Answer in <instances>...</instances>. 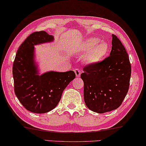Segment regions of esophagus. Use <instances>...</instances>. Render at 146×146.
I'll return each instance as SVG.
<instances>
[{
  "label": "esophagus",
  "instance_id": "34e87169",
  "mask_svg": "<svg viewBox=\"0 0 146 146\" xmlns=\"http://www.w3.org/2000/svg\"><path fill=\"white\" fill-rule=\"evenodd\" d=\"M74 72L76 74V77H80V76L81 71L79 69H78V68L74 69Z\"/></svg>",
  "mask_w": 146,
  "mask_h": 146
}]
</instances>
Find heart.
Wrapping results in <instances>:
<instances>
[{"label": "heart", "instance_id": "1", "mask_svg": "<svg viewBox=\"0 0 146 146\" xmlns=\"http://www.w3.org/2000/svg\"><path fill=\"white\" fill-rule=\"evenodd\" d=\"M108 50V44L95 37L86 40L81 48L82 52L87 54L86 60L90 64H96L102 60L106 56Z\"/></svg>", "mask_w": 146, "mask_h": 146}]
</instances>
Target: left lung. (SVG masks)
I'll use <instances>...</instances> for the list:
<instances>
[{
  "mask_svg": "<svg viewBox=\"0 0 146 146\" xmlns=\"http://www.w3.org/2000/svg\"><path fill=\"white\" fill-rule=\"evenodd\" d=\"M108 57L83 68L84 99L90 110L102 113L120 106L129 86L131 64L125 47L112 35Z\"/></svg>",
  "mask_w": 146,
  "mask_h": 146,
  "instance_id": "obj_1",
  "label": "left lung"
}]
</instances>
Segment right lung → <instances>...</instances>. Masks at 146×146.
Masks as SVG:
<instances>
[{
  "label": "right lung",
  "mask_w": 146,
  "mask_h": 146,
  "mask_svg": "<svg viewBox=\"0 0 146 146\" xmlns=\"http://www.w3.org/2000/svg\"><path fill=\"white\" fill-rule=\"evenodd\" d=\"M45 31L30 35L19 46L13 66L15 94L27 110L36 113L51 111L60 100L62 92L75 78L74 71L48 72L38 75L34 61V46L53 41Z\"/></svg>",
  "instance_id": "1"
}]
</instances>
